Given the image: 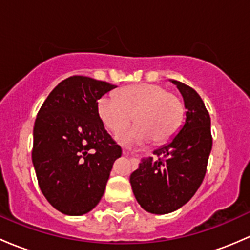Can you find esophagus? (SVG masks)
<instances>
[{
	"label": "esophagus",
	"instance_id": "34e87169",
	"mask_svg": "<svg viewBox=\"0 0 250 250\" xmlns=\"http://www.w3.org/2000/svg\"><path fill=\"white\" fill-rule=\"evenodd\" d=\"M125 154L127 156H130L131 161H136V158H135V155H133V153H125Z\"/></svg>",
	"mask_w": 250,
	"mask_h": 250
}]
</instances>
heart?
Returning <instances> with one entry per match:
<instances>
[{"instance_id": "obj_1", "label": "heart", "mask_w": 250, "mask_h": 250, "mask_svg": "<svg viewBox=\"0 0 250 250\" xmlns=\"http://www.w3.org/2000/svg\"><path fill=\"white\" fill-rule=\"evenodd\" d=\"M97 113L110 132H122L131 123L128 132L120 136L125 143L151 138L164 142L178 130L183 118V104L177 95L158 84H135L123 87L115 99L104 96L97 102Z\"/></svg>"}]
</instances>
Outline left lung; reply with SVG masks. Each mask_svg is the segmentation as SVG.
Masks as SVG:
<instances>
[{
    "label": "left lung",
    "mask_w": 250,
    "mask_h": 250,
    "mask_svg": "<svg viewBox=\"0 0 250 250\" xmlns=\"http://www.w3.org/2000/svg\"><path fill=\"white\" fill-rule=\"evenodd\" d=\"M184 100L185 122L168 143L143 158L130 176L133 195L144 210L167 214L189 201L205 178L212 150L210 118L192 87L171 81Z\"/></svg>",
    "instance_id": "left-lung-1"
}]
</instances>
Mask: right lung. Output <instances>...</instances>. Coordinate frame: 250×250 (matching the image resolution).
Returning a JSON list of instances; mask_svg holds the SVG:
<instances>
[{
    "label": "right lung",
    "mask_w": 250,
    "mask_h": 250,
    "mask_svg": "<svg viewBox=\"0 0 250 250\" xmlns=\"http://www.w3.org/2000/svg\"><path fill=\"white\" fill-rule=\"evenodd\" d=\"M114 87L89 77H69L54 87L36 118V176L48 202L63 214L94 209L122 156L97 113V101Z\"/></svg>",
    "instance_id": "right-lung-1"
}]
</instances>
